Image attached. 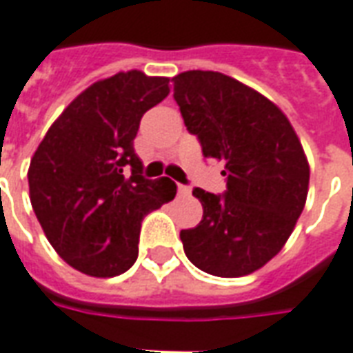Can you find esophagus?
<instances>
[{
	"mask_svg": "<svg viewBox=\"0 0 353 353\" xmlns=\"http://www.w3.org/2000/svg\"><path fill=\"white\" fill-rule=\"evenodd\" d=\"M179 196H190V188L184 184H179Z\"/></svg>",
	"mask_w": 353,
	"mask_h": 353,
	"instance_id": "obj_1",
	"label": "esophagus"
}]
</instances>
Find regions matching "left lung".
Segmentation results:
<instances>
[{
	"label": "left lung",
	"instance_id": "obj_1",
	"mask_svg": "<svg viewBox=\"0 0 353 353\" xmlns=\"http://www.w3.org/2000/svg\"><path fill=\"white\" fill-rule=\"evenodd\" d=\"M172 87L186 129L226 176L224 194L192 192L203 219L181 232L184 252L211 276L252 274L281 251L306 203L301 141L274 102L221 72H182Z\"/></svg>",
	"mask_w": 353,
	"mask_h": 353
}]
</instances>
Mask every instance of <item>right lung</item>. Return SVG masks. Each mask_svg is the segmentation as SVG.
<instances>
[{
    "label": "right lung",
    "mask_w": 353,
    "mask_h": 353,
    "mask_svg": "<svg viewBox=\"0 0 353 353\" xmlns=\"http://www.w3.org/2000/svg\"><path fill=\"white\" fill-rule=\"evenodd\" d=\"M169 94V77L131 70L70 102L30 161V201L52 249L72 268L114 277L139 256L142 219L176 196L171 179L142 176V116Z\"/></svg>",
    "instance_id": "obj_1"
}]
</instances>
